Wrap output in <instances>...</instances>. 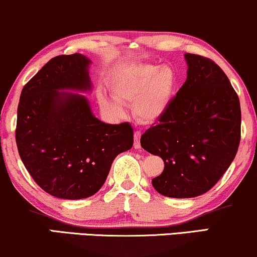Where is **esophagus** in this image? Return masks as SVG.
<instances>
[{
    "label": "esophagus",
    "mask_w": 257,
    "mask_h": 257,
    "mask_svg": "<svg viewBox=\"0 0 257 257\" xmlns=\"http://www.w3.org/2000/svg\"><path fill=\"white\" fill-rule=\"evenodd\" d=\"M140 137H142V132L140 131H136L135 132V143H133V147H135L136 150H139L140 147Z\"/></svg>",
    "instance_id": "1"
}]
</instances>
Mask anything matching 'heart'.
Here are the masks:
<instances>
[{"label":"heart","instance_id":"1","mask_svg":"<svg viewBox=\"0 0 257 257\" xmlns=\"http://www.w3.org/2000/svg\"><path fill=\"white\" fill-rule=\"evenodd\" d=\"M177 75L170 65L158 68L152 64H138L127 68L111 85L113 98L98 94V103L105 113L118 118L125 113L122 104H132L133 113L143 122H156L170 107Z\"/></svg>","mask_w":257,"mask_h":257}]
</instances>
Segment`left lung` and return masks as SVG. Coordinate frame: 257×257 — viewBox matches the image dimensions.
<instances>
[{
  "label": "left lung",
  "mask_w": 257,
  "mask_h": 257,
  "mask_svg": "<svg viewBox=\"0 0 257 257\" xmlns=\"http://www.w3.org/2000/svg\"><path fill=\"white\" fill-rule=\"evenodd\" d=\"M185 58L187 79L140 139L143 149L165 164L153 187L178 199L208 192L230 166L241 139L240 100L226 73L209 58Z\"/></svg>",
  "instance_id": "1"
}]
</instances>
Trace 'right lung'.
Wrapping results in <instances>:
<instances>
[{"instance_id":"add662e5","label":"right lung","mask_w":257,"mask_h":257,"mask_svg":"<svg viewBox=\"0 0 257 257\" xmlns=\"http://www.w3.org/2000/svg\"><path fill=\"white\" fill-rule=\"evenodd\" d=\"M91 61L82 54L50 59L21 92L16 144L36 184L59 199L96 194L119 153L132 149L128 122L105 124L85 96L61 90L90 91Z\"/></svg>"}]
</instances>
